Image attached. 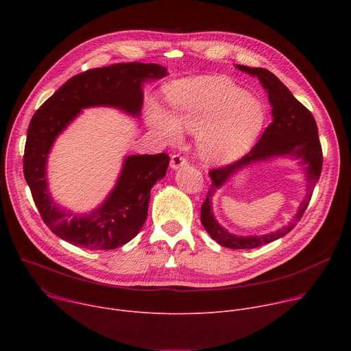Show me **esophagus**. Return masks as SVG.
I'll list each match as a JSON object with an SVG mask.
<instances>
[{
    "label": "esophagus",
    "mask_w": 351,
    "mask_h": 351,
    "mask_svg": "<svg viewBox=\"0 0 351 351\" xmlns=\"http://www.w3.org/2000/svg\"><path fill=\"white\" fill-rule=\"evenodd\" d=\"M186 164H187V158L184 156H182V154H173L171 157V167L173 169H178V168H180V167H183Z\"/></svg>",
    "instance_id": "34e87169"
}]
</instances>
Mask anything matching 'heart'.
Segmentation results:
<instances>
[{
	"label": "heart",
	"mask_w": 351,
	"mask_h": 351,
	"mask_svg": "<svg viewBox=\"0 0 351 351\" xmlns=\"http://www.w3.org/2000/svg\"><path fill=\"white\" fill-rule=\"evenodd\" d=\"M175 118L153 108L149 122L168 140L180 137V127L199 133V152L208 161L225 162L243 156L265 123L257 98L219 76L178 80L167 90Z\"/></svg>",
	"instance_id": "obj_1"
}]
</instances>
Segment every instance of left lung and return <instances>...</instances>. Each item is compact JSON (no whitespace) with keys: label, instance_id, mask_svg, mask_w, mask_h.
<instances>
[{"label":"left lung","instance_id":"8db88e82","mask_svg":"<svg viewBox=\"0 0 351 351\" xmlns=\"http://www.w3.org/2000/svg\"><path fill=\"white\" fill-rule=\"evenodd\" d=\"M237 68L260 79L264 88L268 91L274 119L264 130L257 144L250 149V153L234 162L214 168L208 172L213 182L206 202L202 206V217L199 218H202L204 229L217 243L233 250H247L268 244L279 237H283L303 218L310 204L314 187L321 176L324 157L321 141L318 138V126L313 114L293 97L289 88L268 69L248 68L244 65H237ZM275 155H293L302 158V163L308 165V195L300 205L296 217L285 228L265 237L241 238L226 232L213 218L209 197L232 173L244 165L254 160L267 159Z\"/></svg>","mask_w":351,"mask_h":351}]
</instances>
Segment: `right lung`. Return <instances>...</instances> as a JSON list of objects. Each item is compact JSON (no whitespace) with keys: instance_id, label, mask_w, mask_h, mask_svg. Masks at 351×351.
I'll use <instances>...</instances> for the list:
<instances>
[{"instance_id":"add662e5","label":"right lung","mask_w":351,"mask_h":351,"mask_svg":"<svg viewBox=\"0 0 351 351\" xmlns=\"http://www.w3.org/2000/svg\"><path fill=\"white\" fill-rule=\"evenodd\" d=\"M158 64L129 62L95 68L71 77L34 112L23 154V175L44 223L62 240L88 250H112L130 241L145 222L149 190L165 176L169 156H130L107 202L87 215L58 207L47 190L45 162L56 137L82 111L95 106L140 115L141 83L161 79Z\"/></svg>"}]
</instances>
